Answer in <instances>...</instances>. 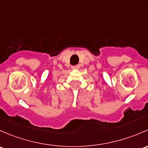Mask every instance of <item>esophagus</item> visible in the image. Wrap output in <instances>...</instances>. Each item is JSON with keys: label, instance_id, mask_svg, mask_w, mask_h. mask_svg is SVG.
<instances>
[{"label": "esophagus", "instance_id": "obj_1", "mask_svg": "<svg viewBox=\"0 0 148 148\" xmlns=\"http://www.w3.org/2000/svg\"><path fill=\"white\" fill-rule=\"evenodd\" d=\"M79 68H80V65H73V66H72V69H78Z\"/></svg>", "mask_w": 148, "mask_h": 148}]
</instances>
